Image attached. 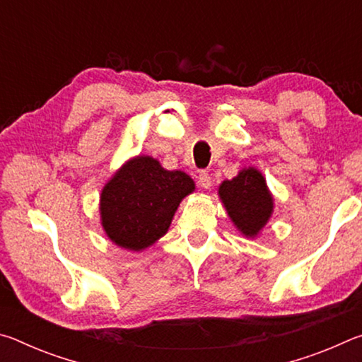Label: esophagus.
<instances>
[{
	"label": "esophagus",
	"mask_w": 362,
	"mask_h": 362,
	"mask_svg": "<svg viewBox=\"0 0 362 362\" xmlns=\"http://www.w3.org/2000/svg\"><path fill=\"white\" fill-rule=\"evenodd\" d=\"M198 182H199L201 187L207 189V188H211V185H212V177L207 174V173H199Z\"/></svg>",
	"instance_id": "esophagus-1"
}]
</instances>
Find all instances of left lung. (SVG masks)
<instances>
[{
  "instance_id": "left-lung-1",
  "label": "left lung",
  "mask_w": 362,
  "mask_h": 362,
  "mask_svg": "<svg viewBox=\"0 0 362 362\" xmlns=\"http://www.w3.org/2000/svg\"><path fill=\"white\" fill-rule=\"evenodd\" d=\"M222 201L236 230L254 240L260 235L274 212V198L267 180L257 168H243L231 180H223L218 187Z\"/></svg>"
}]
</instances>
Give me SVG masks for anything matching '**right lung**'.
I'll return each instance as SVG.
<instances>
[{"label": "right lung", "instance_id": "1", "mask_svg": "<svg viewBox=\"0 0 362 362\" xmlns=\"http://www.w3.org/2000/svg\"><path fill=\"white\" fill-rule=\"evenodd\" d=\"M194 188L183 170L164 169L146 155L134 156L102 188V228L118 247L140 252L166 235L182 199Z\"/></svg>", "mask_w": 362, "mask_h": 362}]
</instances>
